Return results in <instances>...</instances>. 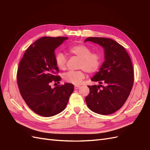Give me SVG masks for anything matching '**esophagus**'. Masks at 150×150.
<instances>
[{
    "instance_id": "1",
    "label": "esophagus",
    "mask_w": 150,
    "mask_h": 150,
    "mask_svg": "<svg viewBox=\"0 0 150 150\" xmlns=\"http://www.w3.org/2000/svg\"><path fill=\"white\" fill-rule=\"evenodd\" d=\"M80 87V86H75V87H74L75 89H79Z\"/></svg>"
}]
</instances>
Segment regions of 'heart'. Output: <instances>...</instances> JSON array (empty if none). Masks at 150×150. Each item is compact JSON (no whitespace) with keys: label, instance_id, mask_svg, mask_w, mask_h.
Wrapping results in <instances>:
<instances>
[{"label":"heart","instance_id":"1","mask_svg":"<svg viewBox=\"0 0 150 150\" xmlns=\"http://www.w3.org/2000/svg\"><path fill=\"white\" fill-rule=\"evenodd\" d=\"M68 52L80 59L79 68L82 70L69 71L63 75V79L67 82L78 85L85 78V71L93 74L98 70L101 64V57L98 53L91 52V50L87 46L83 44L72 45L68 49ZM55 63L57 67L64 70L67 67L66 56L62 52H57L55 56Z\"/></svg>","mask_w":150,"mask_h":150}]
</instances>
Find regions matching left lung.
I'll return each instance as SVG.
<instances>
[{
	"instance_id": "obj_1",
	"label": "left lung",
	"mask_w": 150,
	"mask_h": 150,
	"mask_svg": "<svg viewBox=\"0 0 150 150\" xmlns=\"http://www.w3.org/2000/svg\"><path fill=\"white\" fill-rule=\"evenodd\" d=\"M87 41L102 46L105 61L91 79L99 85L88 86L90 92L86 97V102L95 113H113L124 105L132 90L134 70L131 59L125 48L110 38L89 37L84 42ZM102 83L105 84L104 86Z\"/></svg>"
}]
</instances>
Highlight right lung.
<instances>
[{
	"mask_svg": "<svg viewBox=\"0 0 150 150\" xmlns=\"http://www.w3.org/2000/svg\"><path fill=\"white\" fill-rule=\"evenodd\" d=\"M68 37H43L26 49L18 69L17 81L23 99L29 108L43 117H52L64 110L74 86L71 83L51 88L59 83L56 74L55 49Z\"/></svg>",
	"mask_w": 150,
	"mask_h": 150,
	"instance_id": "obj_1",
	"label": "right lung"
}]
</instances>
